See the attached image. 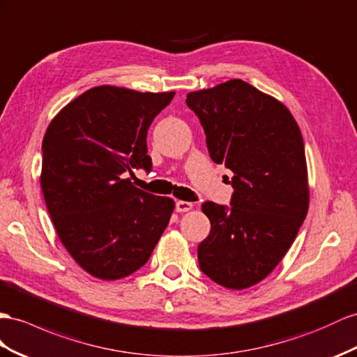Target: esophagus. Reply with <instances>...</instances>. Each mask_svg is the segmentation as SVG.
Returning a JSON list of instances; mask_svg holds the SVG:
<instances>
[{"mask_svg":"<svg viewBox=\"0 0 357 357\" xmlns=\"http://www.w3.org/2000/svg\"><path fill=\"white\" fill-rule=\"evenodd\" d=\"M193 208V204L191 202H185V200H178L176 202V211L178 213H187L190 209Z\"/></svg>","mask_w":357,"mask_h":357,"instance_id":"1","label":"esophagus"}]
</instances>
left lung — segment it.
<instances>
[{
    "label": "left lung",
    "instance_id": "obj_1",
    "mask_svg": "<svg viewBox=\"0 0 357 357\" xmlns=\"http://www.w3.org/2000/svg\"><path fill=\"white\" fill-rule=\"evenodd\" d=\"M187 105L206 134L209 157L234 176L231 206L205 202L211 232L199 244L200 270L244 289L276 268L309 208L303 137L289 109L243 79L191 91Z\"/></svg>",
    "mask_w": 357,
    "mask_h": 357
}]
</instances>
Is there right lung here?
<instances>
[{"label": "right lung", "mask_w": 357, "mask_h": 357, "mask_svg": "<svg viewBox=\"0 0 357 357\" xmlns=\"http://www.w3.org/2000/svg\"><path fill=\"white\" fill-rule=\"evenodd\" d=\"M173 96L98 86L63 107L45 132V204L61 244L98 279L117 280L143 267L169 225L173 199L123 176L151 169L146 135Z\"/></svg>", "instance_id": "right-lung-1"}]
</instances>
